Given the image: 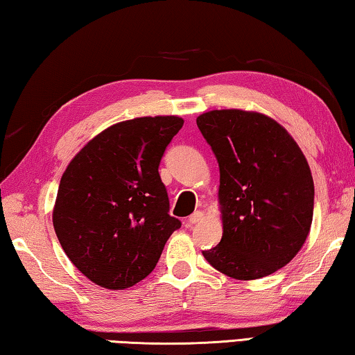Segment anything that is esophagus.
<instances>
[{"mask_svg": "<svg viewBox=\"0 0 355 355\" xmlns=\"http://www.w3.org/2000/svg\"><path fill=\"white\" fill-rule=\"evenodd\" d=\"M205 218V214H203V211H196V213H192L189 218H188V222L191 225H194V224H199V222Z\"/></svg>", "mask_w": 355, "mask_h": 355, "instance_id": "1", "label": "esophagus"}]
</instances>
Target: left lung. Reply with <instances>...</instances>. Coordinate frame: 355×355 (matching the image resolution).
I'll use <instances>...</instances> for the list:
<instances>
[{
	"mask_svg": "<svg viewBox=\"0 0 355 355\" xmlns=\"http://www.w3.org/2000/svg\"><path fill=\"white\" fill-rule=\"evenodd\" d=\"M197 127L219 164L220 243L202 254L238 280L272 274L302 248L313 219L315 186L296 141L271 117L209 111Z\"/></svg>",
	"mask_w": 355,
	"mask_h": 355,
	"instance_id": "left-lung-1",
	"label": "left lung"
}]
</instances>
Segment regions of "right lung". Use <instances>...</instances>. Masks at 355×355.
Instances as JSON below:
<instances>
[{
    "label": "right lung",
    "mask_w": 355,
    "mask_h": 355,
    "mask_svg": "<svg viewBox=\"0 0 355 355\" xmlns=\"http://www.w3.org/2000/svg\"><path fill=\"white\" fill-rule=\"evenodd\" d=\"M183 127L177 116L137 117L101 131L65 169L53 225L89 280L123 290L146 279L182 222L169 214L158 167Z\"/></svg>",
    "instance_id": "add662e5"
}]
</instances>
